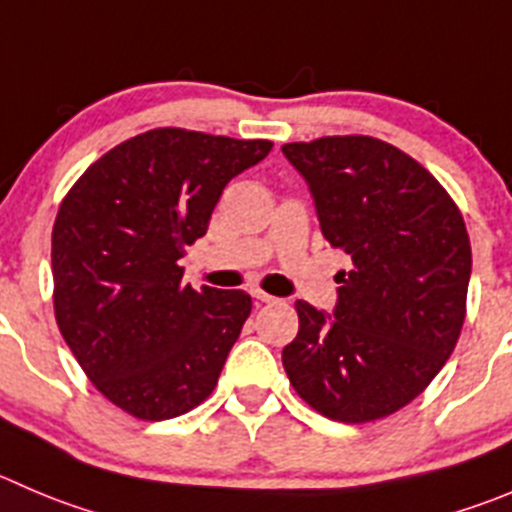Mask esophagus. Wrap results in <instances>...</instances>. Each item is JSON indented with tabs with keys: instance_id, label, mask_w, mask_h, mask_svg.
<instances>
[{
	"instance_id": "obj_1",
	"label": "esophagus",
	"mask_w": 512,
	"mask_h": 512,
	"mask_svg": "<svg viewBox=\"0 0 512 512\" xmlns=\"http://www.w3.org/2000/svg\"><path fill=\"white\" fill-rule=\"evenodd\" d=\"M251 296H253V299H256V301H261V304H271V301H274V296L266 294V291H259V289H253Z\"/></svg>"
}]
</instances>
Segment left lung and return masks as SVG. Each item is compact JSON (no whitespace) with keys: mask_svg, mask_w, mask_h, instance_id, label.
Instances as JSON below:
<instances>
[{"mask_svg":"<svg viewBox=\"0 0 512 512\" xmlns=\"http://www.w3.org/2000/svg\"><path fill=\"white\" fill-rule=\"evenodd\" d=\"M321 233L352 259L332 314L296 301L284 369L329 420L372 422L410 405L445 367L465 321L472 253L455 201L415 158L369 135L286 143Z\"/></svg>","mask_w":512,"mask_h":512,"instance_id":"left-lung-1","label":"left lung"}]
</instances>
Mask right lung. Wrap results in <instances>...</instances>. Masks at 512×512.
I'll return each instance as SVG.
<instances>
[{
  "label": "right lung",
  "instance_id": "add662e5",
  "mask_svg": "<svg viewBox=\"0 0 512 512\" xmlns=\"http://www.w3.org/2000/svg\"><path fill=\"white\" fill-rule=\"evenodd\" d=\"M269 150V140L148 130L95 160L62 201L57 326L90 382L128 415H186L216 387L251 296L180 286V259L208 231L228 180Z\"/></svg>",
  "mask_w": 512,
  "mask_h": 512
}]
</instances>
